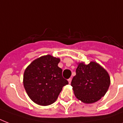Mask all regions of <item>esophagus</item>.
Returning <instances> with one entry per match:
<instances>
[{
	"instance_id": "esophagus-1",
	"label": "esophagus",
	"mask_w": 123,
	"mask_h": 123,
	"mask_svg": "<svg viewBox=\"0 0 123 123\" xmlns=\"http://www.w3.org/2000/svg\"><path fill=\"white\" fill-rule=\"evenodd\" d=\"M68 82H69V84H71V78H70V79H68Z\"/></svg>"
}]
</instances>
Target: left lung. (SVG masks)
<instances>
[{"instance_id":"left-lung-1","label":"left lung","mask_w":123,"mask_h":123,"mask_svg":"<svg viewBox=\"0 0 123 123\" xmlns=\"http://www.w3.org/2000/svg\"><path fill=\"white\" fill-rule=\"evenodd\" d=\"M77 64L76 75L71 84L75 96L84 103L96 102L109 89L111 84L109 73L95 61Z\"/></svg>"}]
</instances>
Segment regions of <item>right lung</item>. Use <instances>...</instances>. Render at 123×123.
<instances>
[{"label": "right lung", "mask_w": 123, "mask_h": 123, "mask_svg": "<svg viewBox=\"0 0 123 123\" xmlns=\"http://www.w3.org/2000/svg\"><path fill=\"white\" fill-rule=\"evenodd\" d=\"M60 59L50 55L34 60L24 71V86L29 97L37 105L47 106L57 100L68 82L58 66Z\"/></svg>", "instance_id": "add662e5"}]
</instances>
